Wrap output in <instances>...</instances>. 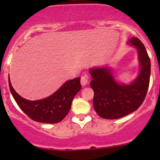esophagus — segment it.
Returning a JSON list of instances; mask_svg holds the SVG:
<instances>
[{"mask_svg": "<svg viewBox=\"0 0 160 160\" xmlns=\"http://www.w3.org/2000/svg\"><path fill=\"white\" fill-rule=\"evenodd\" d=\"M80 83L83 86H85L88 83V77L87 75L82 76L81 78H80Z\"/></svg>", "mask_w": 160, "mask_h": 160, "instance_id": "1", "label": "esophagus"}]
</instances>
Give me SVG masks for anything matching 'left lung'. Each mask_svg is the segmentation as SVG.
Returning <instances> with one entry per match:
<instances>
[{"label": "left lung", "instance_id": "1", "mask_svg": "<svg viewBox=\"0 0 160 160\" xmlns=\"http://www.w3.org/2000/svg\"><path fill=\"white\" fill-rule=\"evenodd\" d=\"M138 50L141 70L138 77L131 84H120L114 80L107 67L90 69L93 80L90 87L94 92L93 104L100 117L117 119L136 111L146 98L149 85L151 63L147 51L138 38L129 40Z\"/></svg>", "mask_w": 160, "mask_h": 160}]
</instances>
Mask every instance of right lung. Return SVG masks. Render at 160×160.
<instances>
[{"label": "right lung", "mask_w": 160, "mask_h": 160, "mask_svg": "<svg viewBox=\"0 0 160 160\" xmlns=\"http://www.w3.org/2000/svg\"><path fill=\"white\" fill-rule=\"evenodd\" d=\"M9 88L16 103L31 119L42 123L55 124L61 122L70 110L75 95L81 89L80 77L66 82L57 91L45 99L28 101L19 96L11 86Z\"/></svg>", "instance_id": "right-lung-1"}]
</instances>
